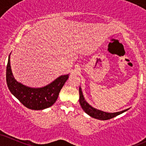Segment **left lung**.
<instances>
[{"mask_svg": "<svg viewBox=\"0 0 146 146\" xmlns=\"http://www.w3.org/2000/svg\"><path fill=\"white\" fill-rule=\"evenodd\" d=\"M79 93H80V99H79V101H80V104L81 107L82 108V109L84 110V112L86 114H88V115H90V117H93V118L98 119L100 120H108L110 119L113 118V117L117 116V115H120V114L124 113V112L127 111L128 109H125L124 110H122L120 112H117V113H106V112L102 111L100 110H98L96 108H93L91 106L88 104V103L86 102L84 98V95L82 94V88H79Z\"/></svg>", "mask_w": 146, "mask_h": 146, "instance_id": "obj_1", "label": "left lung"}]
</instances>
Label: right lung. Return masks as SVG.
<instances>
[{
  "label": "right lung",
  "mask_w": 146,
  "mask_h": 146,
  "mask_svg": "<svg viewBox=\"0 0 146 146\" xmlns=\"http://www.w3.org/2000/svg\"><path fill=\"white\" fill-rule=\"evenodd\" d=\"M11 54V53H10ZM68 75L58 77L53 82L42 88H31L15 80L10 65V55L6 70L7 86L11 93L27 108L31 110H43L51 106L56 102Z\"/></svg>",
  "instance_id": "add662e5"
}]
</instances>
